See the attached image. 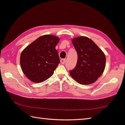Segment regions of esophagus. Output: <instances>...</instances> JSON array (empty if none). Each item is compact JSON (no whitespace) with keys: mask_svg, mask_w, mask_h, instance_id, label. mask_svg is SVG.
<instances>
[{"mask_svg":"<svg viewBox=\"0 0 125 125\" xmlns=\"http://www.w3.org/2000/svg\"><path fill=\"white\" fill-rule=\"evenodd\" d=\"M65 62H66V60L65 59H62V60H61V63H62V64H64V63H65Z\"/></svg>","mask_w":125,"mask_h":125,"instance_id":"34e87169","label":"esophagus"}]
</instances>
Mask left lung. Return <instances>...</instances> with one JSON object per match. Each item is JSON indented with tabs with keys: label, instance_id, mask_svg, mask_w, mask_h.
Returning <instances> with one entry per match:
<instances>
[{
	"label": "left lung",
	"instance_id": "1",
	"mask_svg": "<svg viewBox=\"0 0 125 125\" xmlns=\"http://www.w3.org/2000/svg\"><path fill=\"white\" fill-rule=\"evenodd\" d=\"M72 42L78 58L75 68L70 70L71 76L81 84L94 83L105 69V54L94 41L87 37L74 38Z\"/></svg>",
	"mask_w": 125,
	"mask_h": 125
}]
</instances>
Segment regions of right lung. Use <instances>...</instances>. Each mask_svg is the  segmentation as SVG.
Returning a JSON list of instances; mask_svg holds the SVG:
<instances>
[{"label":"right lung","instance_id":"right-lung-1","mask_svg":"<svg viewBox=\"0 0 125 125\" xmlns=\"http://www.w3.org/2000/svg\"><path fill=\"white\" fill-rule=\"evenodd\" d=\"M60 39L45 35L28 46L20 55V65L27 77L35 83H41L51 77L60 63L55 47Z\"/></svg>","mask_w":125,"mask_h":125}]
</instances>
